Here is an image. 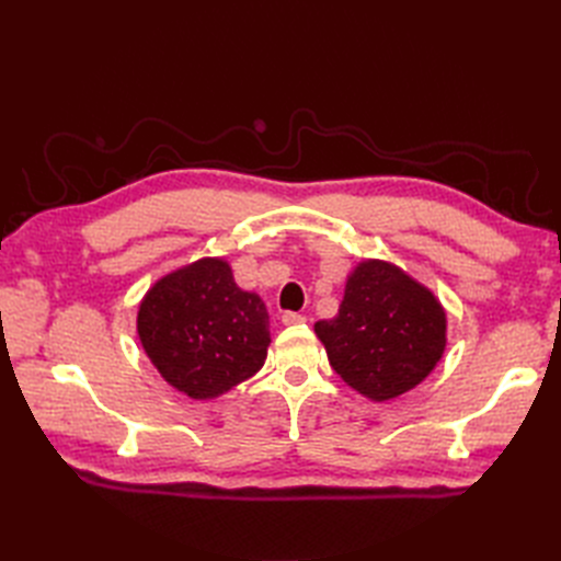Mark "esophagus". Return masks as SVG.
<instances>
[{"mask_svg":"<svg viewBox=\"0 0 561 561\" xmlns=\"http://www.w3.org/2000/svg\"><path fill=\"white\" fill-rule=\"evenodd\" d=\"M280 320L285 322V325H299V322H304L307 318H304V316L297 313V311H285V313L280 316Z\"/></svg>","mask_w":561,"mask_h":561,"instance_id":"34e87169","label":"esophagus"}]
</instances>
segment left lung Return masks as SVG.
I'll return each mask as SVG.
<instances>
[{"label":"left lung","mask_w":561,"mask_h":561,"mask_svg":"<svg viewBox=\"0 0 561 561\" xmlns=\"http://www.w3.org/2000/svg\"><path fill=\"white\" fill-rule=\"evenodd\" d=\"M447 318L426 287L393 264L363 262L353 271L332 320H318L332 369L371 400L414 388L443 358Z\"/></svg>","instance_id":"8db88e82"}]
</instances>
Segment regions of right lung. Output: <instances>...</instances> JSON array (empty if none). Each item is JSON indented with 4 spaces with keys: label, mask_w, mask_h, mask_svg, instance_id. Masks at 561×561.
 Returning <instances> with one entry per match:
<instances>
[{
    "label": "right lung",
    "mask_w": 561,
    "mask_h": 561,
    "mask_svg": "<svg viewBox=\"0 0 561 561\" xmlns=\"http://www.w3.org/2000/svg\"><path fill=\"white\" fill-rule=\"evenodd\" d=\"M138 334L161 377L194 400L250 379L271 342L264 301L243 293L222 260L161 278L140 304Z\"/></svg>",
    "instance_id": "add662e5"
}]
</instances>
